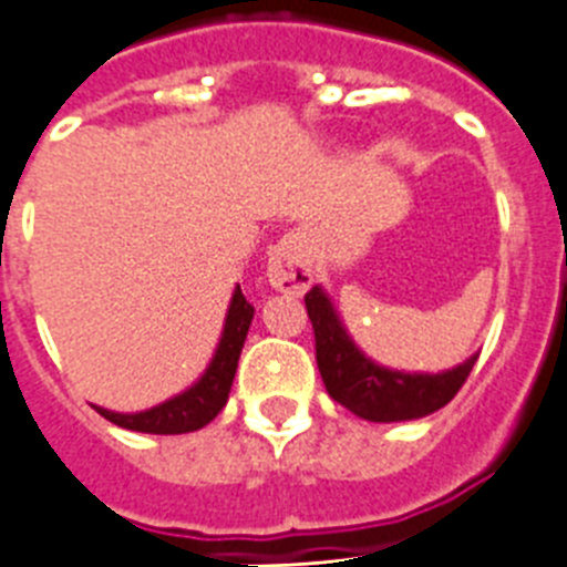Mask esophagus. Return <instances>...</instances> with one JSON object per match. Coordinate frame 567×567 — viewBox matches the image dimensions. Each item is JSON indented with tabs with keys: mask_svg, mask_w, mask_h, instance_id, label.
Returning a JSON list of instances; mask_svg holds the SVG:
<instances>
[{
	"mask_svg": "<svg viewBox=\"0 0 567 567\" xmlns=\"http://www.w3.org/2000/svg\"><path fill=\"white\" fill-rule=\"evenodd\" d=\"M267 278L278 292L300 295L312 284V260L300 233H287L269 249Z\"/></svg>",
	"mask_w": 567,
	"mask_h": 567,
	"instance_id": "esophagus-1",
	"label": "esophagus"
}]
</instances>
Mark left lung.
Returning a JSON list of instances; mask_svg holds the SVG:
<instances>
[{"label": "left lung", "mask_w": 567, "mask_h": 567, "mask_svg": "<svg viewBox=\"0 0 567 567\" xmlns=\"http://www.w3.org/2000/svg\"><path fill=\"white\" fill-rule=\"evenodd\" d=\"M303 300L315 329V358L329 398L372 423H400L437 412L452 403L477 363L474 354L443 374L392 372L358 352V346L340 327L329 298L318 287L309 289Z\"/></svg>", "instance_id": "8db88e82"}]
</instances>
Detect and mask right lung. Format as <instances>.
Returning <instances> with one entry per match:
<instances>
[{"label":"right lung","instance_id":"obj_1","mask_svg":"<svg viewBox=\"0 0 567 567\" xmlns=\"http://www.w3.org/2000/svg\"><path fill=\"white\" fill-rule=\"evenodd\" d=\"M255 307L244 298L240 287L235 289L233 303H229L227 323H224L221 343L215 352L213 363L204 372V378L189 389V392L178 394V398L167 400V403L155 405L150 412L138 414H115L107 409H96L104 420L110 423L130 429V432H144V434H187L198 432L215 414L221 412L227 405L229 389H233L235 369H238L240 349L247 340L249 323H252Z\"/></svg>","mask_w":567,"mask_h":567}]
</instances>
